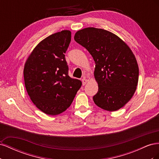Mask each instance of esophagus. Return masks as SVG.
Instances as JSON below:
<instances>
[{"instance_id":"1","label":"esophagus","mask_w":159,"mask_h":159,"mask_svg":"<svg viewBox=\"0 0 159 159\" xmlns=\"http://www.w3.org/2000/svg\"><path fill=\"white\" fill-rule=\"evenodd\" d=\"M88 80L87 79H85V78H83L82 79V84H83V85H85V84H86V83L88 82Z\"/></svg>"}]
</instances>
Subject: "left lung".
Masks as SVG:
<instances>
[{
	"instance_id": "obj_1",
	"label": "left lung",
	"mask_w": 159,
	"mask_h": 159,
	"mask_svg": "<svg viewBox=\"0 0 159 159\" xmlns=\"http://www.w3.org/2000/svg\"><path fill=\"white\" fill-rule=\"evenodd\" d=\"M74 40L95 61V105L109 111L123 107L135 92L139 80L137 61L130 48L112 32L93 27L77 32Z\"/></svg>"
}]
</instances>
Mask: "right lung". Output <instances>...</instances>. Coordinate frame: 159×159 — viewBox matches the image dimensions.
Listing matches in <instances>:
<instances>
[{
    "label": "right lung",
    "mask_w": 159,
    "mask_h": 159,
    "mask_svg": "<svg viewBox=\"0 0 159 159\" xmlns=\"http://www.w3.org/2000/svg\"><path fill=\"white\" fill-rule=\"evenodd\" d=\"M71 32L62 30L41 41L28 56L24 78L28 95L42 112L50 115L68 109L81 86V81L68 75L65 53Z\"/></svg>",
    "instance_id": "right-lung-1"
}]
</instances>
